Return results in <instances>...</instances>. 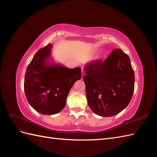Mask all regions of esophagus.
I'll return each instance as SVG.
<instances>
[{
  "mask_svg": "<svg viewBox=\"0 0 157 157\" xmlns=\"http://www.w3.org/2000/svg\"><path fill=\"white\" fill-rule=\"evenodd\" d=\"M81 74L82 76H84L85 75V71L83 68H82V70H81Z\"/></svg>",
  "mask_w": 157,
  "mask_h": 157,
  "instance_id": "1",
  "label": "esophagus"
}]
</instances>
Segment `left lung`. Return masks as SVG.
<instances>
[{"label":"left lung","instance_id":"obj_1","mask_svg":"<svg viewBox=\"0 0 157 157\" xmlns=\"http://www.w3.org/2000/svg\"><path fill=\"white\" fill-rule=\"evenodd\" d=\"M84 82L88 104L101 117H112L124 109L134 90V72L128 56L115 49L107 58L85 66Z\"/></svg>","mask_w":157,"mask_h":157}]
</instances>
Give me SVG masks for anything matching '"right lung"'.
Masks as SVG:
<instances>
[{
    "mask_svg": "<svg viewBox=\"0 0 157 157\" xmlns=\"http://www.w3.org/2000/svg\"><path fill=\"white\" fill-rule=\"evenodd\" d=\"M52 44L40 49L27 68L24 91L28 102L43 115H54L65 107L70 89L81 78V69H69L47 61Z\"/></svg>",
    "mask_w": 157,
    "mask_h": 157,
    "instance_id": "add662e5",
    "label": "right lung"
}]
</instances>
